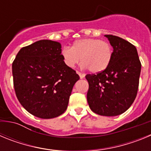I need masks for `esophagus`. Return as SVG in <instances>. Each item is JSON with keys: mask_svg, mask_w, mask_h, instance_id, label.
I'll use <instances>...</instances> for the list:
<instances>
[{"mask_svg": "<svg viewBox=\"0 0 151 151\" xmlns=\"http://www.w3.org/2000/svg\"><path fill=\"white\" fill-rule=\"evenodd\" d=\"M77 74H78V76H79V77H80V78H81V79H82V78H83L84 77H85V75L84 74V73H80V72H77Z\"/></svg>", "mask_w": 151, "mask_h": 151, "instance_id": "esophagus-1", "label": "esophagus"}]
</instances>
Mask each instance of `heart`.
<instances>
[{"mask_svg": "<svg viewBox=\"0 0 151 151\" xmlns=\"http://www.w3.org/2000/svg\"><path fill=\"white\" fill-rule=\"evenodd\" d=\"M61 56L68 67H75L82 59V67L98 73L104 71L110 65L113 48L108 42L98 38H82L75 41L72 47H64Z\"/></svg>", "mask_w": 151, "mask_h": 151, "instance_id": "obj_1", "label": "heart"}]
</instances>
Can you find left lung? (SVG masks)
<instances>
[{"instance_id":"8db88e82","label":"left lung","mask_w":151,"mask_h":151,"mask_svg":"<svg viewBox=\"0 0 151 151\" xmlns=\"http://www.w3.org/2000/svg\"><path fill=\"white\" fill-rule=\"evenodd\" d=\"M113 47V57L104 71L86 75L87 101L98 115L115 116L129 109L135 99L141 64L133 45L112 35H105Z\"/></svg>"}]
</instances>
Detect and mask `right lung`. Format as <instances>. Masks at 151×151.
I'll list each match as a JSON object with an SVG mask.
<instances>
[{"label":"right lung","instance_id":"obj_1","mask_svg":"<svg viewBox=\"0 0 151 151\" xmlns=\"http://www.w3.org/2000/svg\"><path fill=\"white\" fill-rule=\"evenodd\" d=\"M61 45L41 40L24 47L12 65L13 85L19 101L29 113L41 119L66 111L78 75L63 62Z\"/></svg>","mask_w":151,"mask_h":151}]
</instances>
